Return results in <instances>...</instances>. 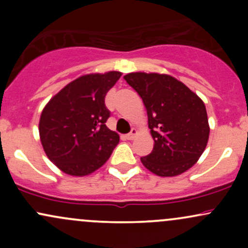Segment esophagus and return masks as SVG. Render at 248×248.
Masks as SVG:
<instances>
[{
	"label": "esophagus",
	"mask_w": 248,
	"mask_h": 248,
	"mask_svg": "<svg viewBox=\"0 0 248 248\" xmlns=\"http://www.w3.org/2000/svg\"><path fill=\"white\" fill-rule=\"evenodd\" d=\"M136 135H138V130H136L135 128H133L132 132L128 133L126 135V139H127V140H133V139H135Z\"/></svg>",
	"instance_id": "1"
}]
</instances>
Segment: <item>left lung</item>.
Listing matches in <instances>:
<instances>
[{"instance_id":"1","label":"left lung","mask_w":248,"mask_h":248,"mask_svg":"<svg viewBox=\"0 0 248 248\" xmlns=\"http://www.w3.org/2000/svg\"><path fill=\"white\" fill-rule=\"evenodd\" d=\"M124 79L138 92L148 114L153 152L141 157L149 171L173 177L195 166L210 135L203 100L169 75L132 72Z\"/></svg>"}]
</instances>
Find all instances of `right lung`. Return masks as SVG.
Listing matches in <instances>:
<instances>
[{
    "instance_id": "add662e5",
    "label": "right lung",
    "mask_w": 248,
    "mask_h": 248,
    "mask_svg": "<svg viewBox=\"0 0 248 248\" xmlns=\"http://www.w3.org/2000/svg\"><path fill=\"white\" fill-rule=\"evenodd\" d=\"M122 73H90L62 88L43 108L38 130L47 158L62 172L82 177L106 163L120 136L106 126L107 92Z\"/></svg>"
}]
</instances>
